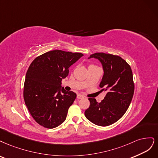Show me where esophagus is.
<instances>
[{"mask_svg": "<svg viewBox=\"0 0 158 158\" xmlns=\"http://www.w3.org/2000/svg\"><path fill=\"white\" fill-rule=\"evenodd\" d=\"M77 99H83V98H84V96L83 95L79 94L77 96Z\"/></svg>", "mask_w": 158, "mask_h": 158, "instance_id": "34e87169", "label": "esophagus"}]
</instances>
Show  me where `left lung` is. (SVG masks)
<instances>
[{
  "instance_id": "obj_1",
  "label": "left lung",
  "mask_w": 158,
  "mask_h": 158,
  "mask_svg": "<svg viewBox=\"0 0 158 158\" xmlns=\"http://www.w3.org/2000/svg\"><path fill=\"white\" fill-rule=\"evenodd\" d=\"M100 61L104 75L100 84L107 93L98 103L95 98H89V108L85 111L86 119L93 123L106 127L122 118L133 98L135 86L130 65L118 56L103 52L91 54L88 58Z\"/></svg>"
}]
</instances>
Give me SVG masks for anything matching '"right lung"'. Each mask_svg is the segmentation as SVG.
<instances>
[{
    "label": "right lung",
    "mask_w": 158,
    "mask_h": 158,
    "mask_svg": "<svg viewBox=\"0 0 158 158\" xmlns=\"http://www.w3.org/2000/svg\"><path fill=\"white\" fill-rule=\"evenodd\" d=\"M83 56L54 50L35 58L25 75L23 98L33 119L40 125L53 129L65 120L76 98L73 91L62 87L69 68Z\"/></svg>",
    "instance_id": "right-lung-1"
}]
</instances>
